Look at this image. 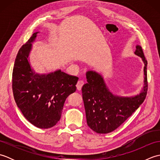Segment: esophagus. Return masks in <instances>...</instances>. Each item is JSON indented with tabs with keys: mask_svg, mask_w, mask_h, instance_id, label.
Instances as JSON below:
<instances>
[{
	"mask_svg": "<svg viewBox=\"0 0 160 160\" xmlns=\"http://www.w3.org/2000/svg\"><path fill=\"white\" fill-rule=\"evenodd\" d=\"M84 81L83 80H79L78 82H77V84H76V87H77V89L78 91H80L81 89H82V86L84 85Z\"/></svg>",
	"mask_w": 160,
	"mask_h": 160,
	"instance_id": "esophagus-1",
	"label": "esophagus"
}]
</instances>
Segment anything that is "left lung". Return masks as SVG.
<instances>
[{"instance_id":"1","label":"left lung","mask_w":160,"mask_h":160,"mask_svg":"<svg viewBox=\"0 0 160 160\" xmlns=\"http://www.w3.org/2000/svg\"><path fill=\"white\" fill-rule=\"evenodd\" d=\"M144 62V87L140 94L122 97L112 93L105 84L102 75L95 71L86 73L87 83L82 88L87 124L98 133L113 131L143 103L147 96V60L141 46L137 45L134 52Z\"/></svg>"}]
</instances>
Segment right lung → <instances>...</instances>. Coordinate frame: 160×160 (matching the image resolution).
<instances>
[{
  "label": "right lung",
  "instance_id": "obj_1",
  "mask_svg": "<svg viewBox=\"0 0 160 160\" xmlns=\"http://www.w3.org/2000/svg\"><path fill=\"white\" fill-rule=\"evenodd\" d=\"M19 49L12 73V89L17 106L30 123L49 128L60 120L67 98L76 90L78 80L60 69L38 74L31 67L29 55L37 33Z\"/></svg>",
  "mask_w": 160,
  "mask_h": 160
}]
</instances>
